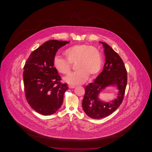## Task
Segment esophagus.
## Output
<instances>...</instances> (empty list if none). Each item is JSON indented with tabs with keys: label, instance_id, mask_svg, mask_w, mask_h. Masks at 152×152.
<instances>
[{
	"label": "esophagus",
	"instance_id": "34e87169",
	"mask_svg": "<svg viewBox=\"0 0 152 152\" xmlns=\"http://www.w3.org/2000/svg\"><path fill=\"white\" fill-rule=\"evenodd\" d=\"M75 87V86L73 85H69V89H73Z\"/></svg>",
	"mask_w": 152,
	"mask_h": 152
}]
</instances>
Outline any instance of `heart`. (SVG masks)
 Returning <instances> with one entry per match:
<instances>
[{"mask_svg": "<svg viewBox=\"0 0 152 152\" xmlns=\"http://www.w3.org/2000/svg\"><path fill=\"white\" fill-rule=\"evenodd\" d=\"M67 60L56 56L53 64L58 73L67 74L71 70V64L75 63L77 71L64 77L65 82L75 85L81 84L87 79L94 77L99 73L102 66V58L100 51L87 44H78L65 50Z\"/></svg>", "mask_w": 152, "mask_h": 152, "instance_id": "heart-1", "label": "heart"}]
</instances>
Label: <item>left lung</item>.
<instances>
[{"label": "left lung", "instance_id": "left-lung-1", "mask_svg": "<svg viewBox=\"0 0 152 152\" xmlns=\"http://www.w3.org/2000/svg\"><path fill=\"white\" fill-rule=\"evenodd\" d=\"M100 43L105 55L103 70L93 83L86 86L82 103L86 114L98 119L108 116L118 108L123 102L127 83V70L123 60L107 44ZM109 85L117 86L119 90L118 98L108 103L102 102L98 100V95Z\"/></svg>", "mask_w": 152, "mask_h": 152}]
</instances>
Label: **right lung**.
I'll list each match as a JSON object with an SVG mask.
<instances>
[{
  "instance_id": "1",
  "label": "right lung",
  "mask_w": 152,
  "mask_h": 152,
  "mask_svg": "<svg viewBox=\"0 0 152 152\" xmlns=\"http://www.w3.org/2000/svg\"><path fill=\"white\" fill-rule=\"evenodd\" d=\"M69 42L49 40L31 52L25 62L23 74L25 97L32 108L41 114H53L62 104L68 87L67 83H61L53 60L58 49Z\"/></svg>"
}]
</instances>
